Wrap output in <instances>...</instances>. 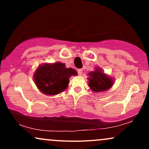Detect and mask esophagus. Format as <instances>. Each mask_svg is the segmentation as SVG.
Instances as JSON below:
<instances>
[{
    "instance_id": "1",
    "label": "esophagus",
    "mask_w": 149,
    "mask_h": 149,
    "mask_svg": "<svg viewBox=\"0 0 149 149\" xmlns=\"http://www.w3.org/2000/svg\"><path fill=\"white\" fill-rule=\"evenodd\" d=\"M82 73H83V69H78V74L79 75V76H81Z\"/></svg>"
}]
</instances>
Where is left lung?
Wrapping results in <instances>:
<instances>
[{
	"label": "left lung",
	"instance_id": "8db88e82",
	"mask_svg": "<svg viewBox=\"0 0 149 149\" xmlns=\"http://www.w3.org/2000/svg\"><path fill=\"white\" fill-rule=\"evenodd\" d=\"M89 86L94 92H100L107 90L113 85V80L102 72V69L97 68L95 71L89 73Z\"/></svg>",
	"mask_w": 149,
	"mask_h": 149
}]
</instances>
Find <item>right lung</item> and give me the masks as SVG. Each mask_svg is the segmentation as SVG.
Here are the masks:
<instances>
[{
	"instance_id": "1",
	"label": "right lung",
	"mask_w": 149,
	"mask_h": 149,
	"mask_svg": "<svg viewBox=\"0 0 149 149\" xmlns=\"http://www.w3.org/2000/svg\"><path fill=\"white\" fill-rule=\"evenodd\" d=\"M75 75H77L76 70L67 69L62 63L45 64L38 68L34 74V80L42 92L54 95L64 91L69 83V78Z\"/></svg>"
}]
</instances>
